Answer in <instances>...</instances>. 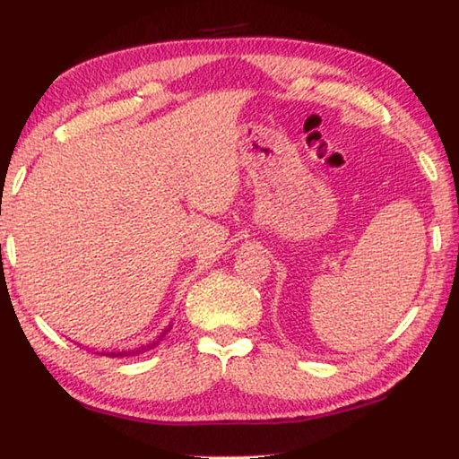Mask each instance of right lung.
<instances>
[{"label": "right lung", "instance_id": "1", "mask_svg": "<svg viewBox=\"0 0 459 459\" xmlns=\"http://www.w3.org/2000/svg\"><path fill=\"white\" fill-rule=\"evenodd\" d=\"M172 330V324L168 325L166 330H161V333L155 340H152L150 344H142L139 348H135V351H115V352H95V354H103V356H108V359H123V356H134V354H142V352H147V351H152V348H155L160 344L161 340L166 338V333Z\"/></svg>", "mask_w": 459, "mask_h": 459}]
</instances>
